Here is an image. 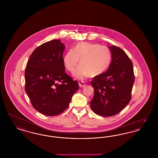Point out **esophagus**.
I'll use <instances>...</instances> for the list:
<instances>
[{"label": "esophagus", "instance_id": "1", "mask_svg": "<svg viewBox=\"0 0 158 158\" xmlns=\"http://www.w3.org/2000/svg\"><path fill=\"white\" fill-rule=\"evenodd\" d=\"M79 87H80V88H82V87H85L86 85H85V83L84 82L81 81V82H79Z\"/></svg>", "mask_w": 158, "mask_h": 158}]
</instances>
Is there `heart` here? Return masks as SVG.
<instances>
[{
    "instance_id": "heart-1",
    "label": "heart",
    "mask_w": 158,
    "mask_h": 158,
    "mask_svg": "<svg viewBox=\"0 0 158 158\" xmlns=\"http://www.w3.org/2000/svg\"><path fill=\"white\" fill-rule=\"evenodd\" d=\"M111 60L112 55L108 47L86 42L77 43L74 50H68L63 58V64L70 72H73L79 63L81 65L73 76L80 80L89 76L95 77L103 74Z\"/></svg>"
}]
</instances>
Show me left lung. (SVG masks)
I'll list each match as a JSON object with an SVG mask.
<instances>
[{"label": "left lung", "instance_id": "8db88e82", "mask_svg": "<svg viewBox=\"0 0 158 158\" xmlns=\"http://www.w3.org/2000/svg\"><path fill=\"white\" fill-rule=\"evenodd\" d=\"M109 48L112 55L110 67L90 82L94 89L90 108L103 117L114 115L128 105L135 82L133 63L126 53L115 45Z\"/></svg>", "mask_w": 158, "mask_h": 158}]
</instances>
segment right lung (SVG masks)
Returning <instances> with one entry per match:
<instances>
[{
	"label": "right lung",
	"mask_w": 158,
	"mask_h": 158,
	"mask_svg": "<svg viewBox=\"0 0 158 158\" xmlns=\"http://www.w3.org/2000/svg\"><path fill=\"white\" fill-rule=\"evenodd\" d=\"M60 40H53L34 50L25 71V90L33 107L47 116H54L67 109L79 88L76 81L65 73Z\"/></svg>",
	"instance_id": "add662e5"
}]
</instances>
